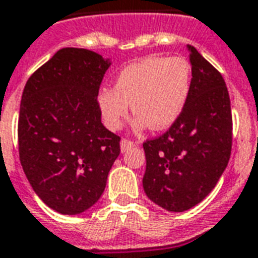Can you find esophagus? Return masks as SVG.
Segmentation results:
<instances>
[{"instance_id": "34e87169", "label": "esophagus", "mask_w": 258, "mask_h": 258, "mask_svg": "<svg viewBox=\"0 0 258 258\" xmlns=\"http://www.w3.org/2000/svg\"><path fill=\"white\" fill-rule=\"evenodd\" d=\"M135 146H136V143L132 142V140H127V139H122V140H120V150H122L123 153L127 151L129 149L135 147Z\"/></svg>"}]
</instances>
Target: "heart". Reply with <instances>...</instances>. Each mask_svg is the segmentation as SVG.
Returning a JSON list of instances; mask_svg holds the SVG:
<instances>
[{"label": "heart", "mask_w": 258, "mask_h": 258, "mask_svg": "<svg viewBox=\"0 0 258 258\" xmlns=\"http://www.w3.org/2000/svg\"><path fill=\"white\" fill-rule=\"evenodd\" d=\"M190 87L191 67L187 59L150 55L126 65L116 75L114 87L98 91L97 105L111 131L122 126L131 107L136 114V127L161 131L180 116Z\"/></svg>", "instance_id": "b5f03b06"}]
</instances>
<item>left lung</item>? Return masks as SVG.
Instances as JSON below:
<instances>
[{
  "label": "left lung",
  "instance_id": "left-lung-1",
  "mask_svg": "<svg viewBox=\"0 0 258 258\" xmlns=\"http://www.w3.org/2000/svg\"><path fill=\"white\" fill-rule=\"evenodd\" d=\"M191 87L182 114L167 132L143 143V187L173 213L207 197L225 171L232 150V112L222 75L189 45Z\"/></svg>",
  "mask_w": 258,
  "mask_h": 258
}]
</instances>
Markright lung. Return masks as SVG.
Wrapping results in <instances>:
<instances>
[{
	"instance_id": "add662e5",
	"label": "right lung",
	"mask_w": 258,
	"mask_h": 258,
	"mask_svg": "<svg viewBox=\"0 0 258 258\" xmlns=\"http://www.w3.org/2000/svg\"><path fill=\"white\" fill-rule=\"evenodd\" d=\"M109 68L100 54L62 48L29 78L18 143L27 180L54 211L76 215L101 197L120 138L101 123L97 94Z\"/></svg>"
}]
</instances>
